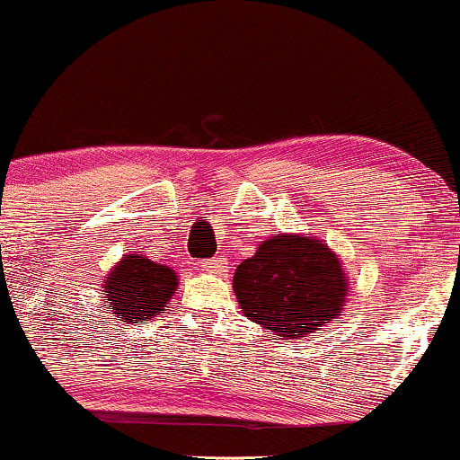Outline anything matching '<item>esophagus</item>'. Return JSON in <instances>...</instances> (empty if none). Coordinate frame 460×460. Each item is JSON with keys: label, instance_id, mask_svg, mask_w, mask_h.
<instances>
[{"label": "esophagus", "instance_id": "obj_1", "mask_svg": "<svg viewBox=\"0 0 460 460\" xmlns=\"http://www.w3.org/2000/svg\"><path fill=\"white\" fill-rule=\"evenodd\" d=\"M203 270L206 271H210V273H220V271H225V267H226V263H225V259H218V257H214V259H208V261H203Z\"/></svg>", "mask_w": 460, "mask_h": 460}]
</instances>
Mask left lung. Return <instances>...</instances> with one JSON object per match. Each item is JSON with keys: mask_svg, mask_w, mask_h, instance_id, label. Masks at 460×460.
Listing matches in <instances>:
<instances>
[{"mask_svg": "<svg viewBox=\"0 0 460 460\" xmlns=\"http://www.w3.org/2000/svg\"><path fill=\"white\" fill-rule=\"evenodd\" d=\"M348 278L316 237L273 234L237 265L235 297L252 323L284 340L318 331L344 305Z\"/></svg>", "mask_w": 460, "mask_h": 460, "instance_id": "8db88e82", "label": "left lung"}]
</instances>
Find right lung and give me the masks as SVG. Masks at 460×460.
I'll return each mask as SVG.
<instances>
[{"label": "right lung", "instance_id": "right-lung-1", "mask_svg": "<svg viewBox=\"0 0 460 460\" xmlns=\"http://www.w3.org/2000/svg\"><path fill=\"white\" fill-rule=\"evenodd\" d=\"M103 287L106 304L116 316L123 323H142L165 310L178 287V276L172 267L142 254H125Z\"/></svg>", "mask_w": 460, "mask_h": 460}]
</instances>
